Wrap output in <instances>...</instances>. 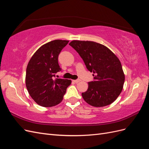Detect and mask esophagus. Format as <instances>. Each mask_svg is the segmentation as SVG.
I'll return each instance as SVG.
<instances>
[{
  "mask_svg": "<svg viewBox=\"0 0 149 149\" xmlns=\"http://www.w3.org/2000/svg\"><path fill=\"white\" fill-rule=\"evenodd\" d=\"M73 82H74L75 83H79V81H81V80L79 79H75V80H73Z\"/></svg>",
  "mask_w": 149,
  "mask_h": 149,
  "instance_id": "esophagus-1",
  "label": "esophagus"
}]
</instances>
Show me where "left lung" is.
I'll return each instance as SVG.
<instances>
[{
    "instance_id": "8db88e82",
    "label": "left lung",
    "mask_w": 149,
    "mask_h": 149,
    "mask_svg": "<svg viewBox=\"0 0 149 149\" xmlns=\"http://www.w3.org/2000/svg\"><path fill=\"white\" fill-rule=\"evenodd\" d=\"M69 45L78 53L95 79L88 83L87 91L82 93L84 100L94 107L111 104L122 92L125 81L119 58L107 47L94 42L73 40Z\"/></svg>"
}]
</instances>
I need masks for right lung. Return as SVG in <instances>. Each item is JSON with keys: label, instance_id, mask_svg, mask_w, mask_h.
<instances>
[{"label": "right lung", "instance_id": "add662e5", "mask_svg": "<svg viewBox=\"0 0 149 149\" xmlns=\"http://www.w3.org/2000/svg\"><path fill=\"white\" fill-rule=\"evenodd\" d=\"M68 40H55L43 45L31 56L26 70L25 84L31 98L38 105L56 106L63 99L70 79L55 78L61 71L58 58Z\"/></svg>", "mask_w": 149, "mask_h": 149}]
</instances>
